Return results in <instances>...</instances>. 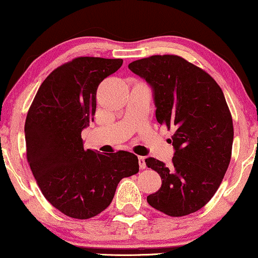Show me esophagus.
Returning <instances> with one entry per match:
<instances>
[{
  "label": "esophagus",
  "instance_id": "esophagus-1",
  "mask_svg": "<svg viewBox=\"0 0 258 258\" xmlns=\"http://www.w3.org/2000/svg\"><path fill=\"white\" fill-rule=\"evenodd\" d=\"M139 167L140 169L146 168V158L145 157H139Z\"/></svg>",
  "mask_w": 258,
  "mask_h": 258
}]
</instances>
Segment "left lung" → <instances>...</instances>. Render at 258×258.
<instances>
[{"mask_svg":"<svg viewBox=\"0 0 258 258\" xmlns=\"http://www.w3.org/2000/svg\"><path fill=\"white\" fill-rule=\"evenodd\" d=\"M128 69L150 85L159 124L175 130L168 139L173 164L146 159L162 180L147 202L169 216L198 212L214 197L230 162L233 119L222 90L207 72L179 56L143 58Z\"/></svg>","mask_w":258,"mask_h":258,"instance_id":"1","label":"left lung"}]
</instances>
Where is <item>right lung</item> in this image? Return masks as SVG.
Returning <instances> with one entry per match:
<instances>
[{"mask_svg": "<svg viewBox=\"0 0 258 258\" xmlns=\"http://www.w3.org/2000/svg\"><path fill=\"white\" fill-rule=\"evenodd\" d=\"M121 65L122 59L75 58L45 78L29 108L24 133L31 172L46 200L74 219L106 209L119 181L139 172L133 153L85 151L82 139L96 113L98 85Z\"/></svg>", "mask_w": 258, "mask_h": 258, "instance_id": "right-lung-1", "label": "right lung"}]
</instances>
